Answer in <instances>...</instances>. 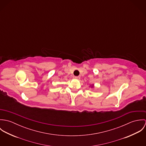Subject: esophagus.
<instances>
[{
    "instance_id": "34e87169",
    "label": "esophagus",
    "mask_w": 146,
    "mask_h": 146,
    "mask_svg": "<svg viewBox=\"0 0 146 146\" xmlns=\"http://www.w3.org/2000/svg\"><path fill=\"white\" fill-rule=\"evenodd\" d=\"M74 78L75 79H77V80H80V76H74Z\"/></svg>"
}]
</instances>
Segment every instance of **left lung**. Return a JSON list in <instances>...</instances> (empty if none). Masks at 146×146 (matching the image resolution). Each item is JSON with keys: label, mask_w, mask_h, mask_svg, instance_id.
<instances>
[{"label": "left lung", "mask_w": 146, "mask_h": 146, "mask_svg": "<svg viewBox=\"0 0 146 146\" xmlns=\"http://www.w3.org/2000/svg\"><path fill=\"white\" fill-rule=\"evenodd\" d=\"M89 87H91V88L93 89L94 88V84H92V85H90Z\"/></svg>", "instance_id": "left-lung-1"}]
</instances>
